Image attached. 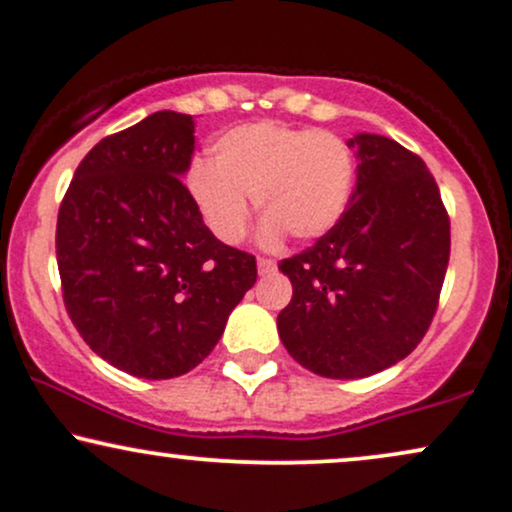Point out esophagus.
Segmentation results:
<instances>
[{"label":"esophagus","mask_w":512,"mask_h":512,"mask_svg":"<svg viewBox=\"0 0 512 512\" xmlns=\"http://www.w3.org/2000/svg\"><path fill=\"white\" fill-rule=\"evenodd\" d=\"M277 270V263L273 258H258V273L261 275H273Z\"/></svg>","instance_id":"1"}]
</instances>
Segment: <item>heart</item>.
<instances>
[{
  "instance_id": "obj_1",
  "label": "heart",
  "mask_w": 512,
  "mask_h": 512,
  "mask_svg": "<svg viewBox=\"0 0 512 512\" xmlns=\"http://www.w3.org/2000/svg\"><path fill=\"white\" fill-rule=\"evenodd\" d=\"M356 151L330 130L275 121L223 132L206 163L189 170V197L213 237L242 242L254 199L263 239L315 242L339 225L356 187Z\"/></svg>"
}]
</instances>
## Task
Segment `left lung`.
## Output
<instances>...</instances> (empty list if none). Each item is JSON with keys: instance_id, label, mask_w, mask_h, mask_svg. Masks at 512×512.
<instances>
[{"instance_id": "left-lung-1", "label": "left lung", "mask_w": 512, "mask_h": 512, "mask_svg": "<svg viewBox=\"0 0 512 512\" xmlns=\"http://www.w3.org/2000/svg\"><path fill=\"white\" fill-rule=\"evenodd\" d=\"M358 180L332 232L280 261L292 301L277 315L296 363L358 380L399 363L430 330L451 256V220L418 154L356 135Z\"/></svg>"}]
</instances>
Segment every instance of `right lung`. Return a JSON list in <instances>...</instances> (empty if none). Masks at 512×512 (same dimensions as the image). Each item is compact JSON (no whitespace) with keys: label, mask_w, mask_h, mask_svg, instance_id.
<instances>
[{"label":"right lung","mask_w":512,"mask_h":512,"mask_svg":"<svg viewBox=\"0 0 512 512\" xmlns=\"http://www.w3.org/2000/svg\"><path fill=\"white\" fill-rule=\"evenodd\" d=\"M192 116L156 111L75 168L56 220L63 306L104 361L144 380L204 361L256 282V256L213 237L180 175Z\"/></svg>","instance_id":"1"}]
</instances>
